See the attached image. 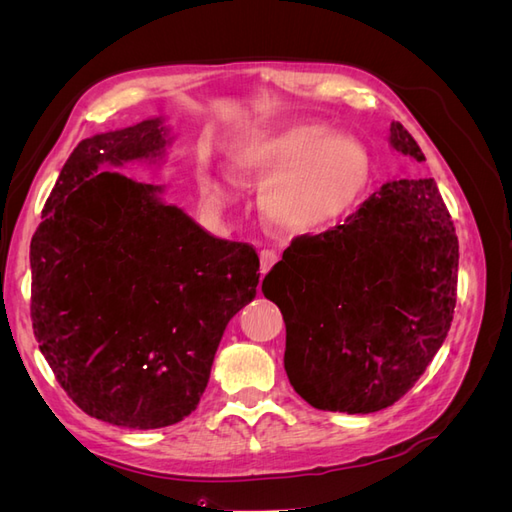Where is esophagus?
I'll return each instance as SVG.
<instances>
[{
  "label": "esophagus",
  "instance_id": "1",
  "mask_svg": "<svg viewBox=\"0 0 512 512\" xmlns=\"http://www.w3.org/2000/svg\"><path fill=\"white\" fill-rule=\"evenodd\" d=\"M277 258H280V256H277V252H273V250H262V252H260V273L267 275L269 269L277 262Z\"/></svg>",
  "mask_w": 512,
  "mask_h": 512
}]
</instances>
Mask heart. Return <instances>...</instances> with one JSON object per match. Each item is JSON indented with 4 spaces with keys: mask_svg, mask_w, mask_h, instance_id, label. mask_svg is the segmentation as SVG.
<instances>
[{
    "mask_svg": "<svg viewBox=\"0 0 512 512\" xmlns=\"http://www.w3.org/2000/svg\"><path fill=\"white\" fill-rule=\"evenodd\" d=\"M230 170L260 179V205L284 235H320L342 222L369 179L365 147L348 134L318 126L267 130L232 151ZM222 200V192L213 190Z\"/></svg>",
    "mask_w": 512,
    "mask_h": 512,
    "instance_id": "b5f03b06",
    "label": "heart"
}]
</instances>
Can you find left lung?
I'll return each instance as SVG.
<instances>
[{
    "instance_id": "left-lung-1",
    "label": "left lung",
    "mask_w": 512,
    "mask_h": 512,
    "mask_svg": "<svg viewBox=\"0 0 512 512\" xmlns=\"http://www.w3.org/2000/svg\"><path fill=\"white\" fill-rule=\"evenodd\" d=\"M389 145L425 162L399 121ZM457 267L455 226L433 179L384 183L344 224L292 239L262 282L286 322L292 389L318 410L393 406L451 329Z\"/></svg>"
}]
</instances>
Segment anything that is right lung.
<instances>
[{
	"label": "right lung",
	"mask_w": 512,
	"mask_h": 512,
	"mask_svg": "<svg viewBox=\"0 0 512 512\" xmlns=\"http://www.w3.org/2000/svg\"><path fill=\"white\" fill-rule=\"evenodd\" d=\"M162 117L85 138L32 237V322L61 389L130 429L183 421L205 393L226 324L256 297L252 245L215 239L160 198L162 185L104 164H156Z\"/></svg>",
	"instance_id": "obj_1"
}]
</instances>
